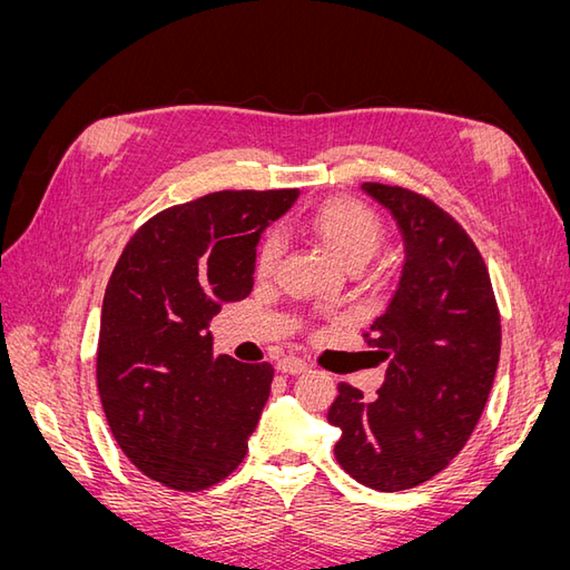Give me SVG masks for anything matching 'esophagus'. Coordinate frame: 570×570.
Here are the masks:
<instances>
[{
	"label": "esophagus",
	"mask_w": 570,
	"mask_h": 570,
	"mask_svg": "<svg viewBox=\"0 0 570 570\" xmlns=\"http://www.w3.org/2000/svg\"><path fill=\"white\" fill-rule=\"evenodd\" d=\"M278 371L285 373V375H299V373L308 371V364H306V361H302L299 356H285V358L278 361Z\"/></svg>",
	"instance_id": "obj_1"
}]
</instances>
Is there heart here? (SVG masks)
<instances>
[{
  "label": "heart",
  "mask_w": 570,
  "mask_h": 570,
  "mask_svg": "<svg viewBox=\"0 0 570 570\" xmlns=\"http://www.w3.org/2000/svg\"><path fill=\"white\" fill-rule=\"evenodd\" d=\"M306 228L312 230L347 268L368 264L371 256L383 243L381 218H377L371 206L350 197L327 199L318 204L316 209L308 214ZM281 256L283 237L278 233L266 235L256 254V273L262 275V278H268L275 266H278Z\"/></svg>",
  "instance_id": "1"
}]
</instances>
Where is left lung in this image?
<instances>
[{"label": "left lung", "mask_w": 570, "mask_h": 570, "mask_svg": "<svg viewBox=\"0 0 570 570\" xmlns=\"http://www.w3.org/2000/svg\"><path fill=\"white\" fill-rule=\"evenodd\" d=\"M392 214L404 245L400 283L368 344L390 358L375 400L340 383L327 423L335 459L361 485L416 488L469 442L488 404L502 325L485 262L459 223L404 187L364 183Z\"/></svg>", "instance_id": "obj_1"}]
</instances>
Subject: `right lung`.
I'll list each match as a JSON object with an SVG mask.
<instances>
[{"instance_id": "add662e5", "label": "right lung", "mask_w": 570, "mask_h": 570, "mask_svg": "<svg viewBox=\"0 0 570 570\" xmlns=\"http://www.w3.org/2000/svg\"><path fill=\"white\" fill-rule=\"evenodd\" d=\"M299 189H226L149 218L101 304L97 387L111 433L147 478L197 492L230 475L271 394V364L214 358L223 302L254 285L256 245Z\"/></svg>"}]
</instances>
